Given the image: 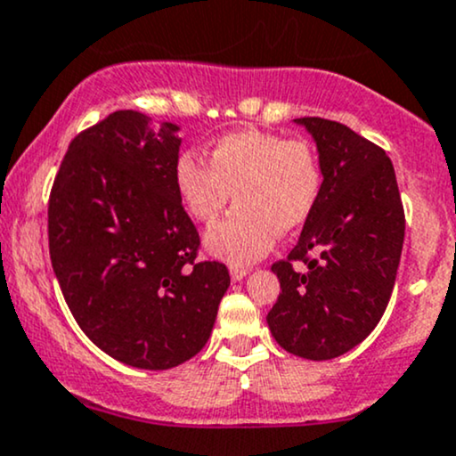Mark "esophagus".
I'll use <instances>...</instances> for the list:
<instances>
[{
  "instance_id": "obj_1",
  "label": "esophagus",
  "mask_w": 456,
  "mask_h": 456,
  "mask_svg": "<svg viewBox=\"0 0 456 456\" xmlns=\"http://www.w3.org/2000/svg\"><path fill=\"white\" fill-rule=\"evenodd\" d=\"M232 281L233 282H238V281H242L246 274H248V268H244V265H232Z\"/></svg>"
}]
</instances>
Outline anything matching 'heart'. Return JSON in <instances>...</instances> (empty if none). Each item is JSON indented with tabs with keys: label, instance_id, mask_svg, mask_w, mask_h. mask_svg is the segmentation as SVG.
I'll return each mask as SVG.
<instances>
[{
	"label": "heart",
	"instance_id": "1",
	"mask_svg": "<svg viewBox=\"0 0 456 456\" xmlns=\"http://www.w3.org/2000/svg\"><path fill=\"white\" fill-rule=\"evenodd\" d=\"M208 160L210 167L192 154L180 156L175 186L199 223H212L233 192L232 214L206 233L208 250L232 264L259 259L276 233L305 227L322 197L323 165L306 139L238 130L218 139Z\"/></svg>",
	"mask_w": 456,
	"mask_h": 456
}]
</instances>
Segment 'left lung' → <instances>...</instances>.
<instances>
[{"instance_id":"1","label":"left lung","mask_w":456,"mask_h":456,"mask_svg":"<svg viewBox=\"0 0 456 456\" xmlns=\"http://www.w3.org/2000/svg\"><path fill=\"white\" fill-rule=\"evenodd\" d=\"M296 122L315 139L323 188L297 244L272 264L281 294L265 319L285 352L332 360L362 343L388 306L405 212L395 167L379 145L332 119ZM296 263L305 268L296 271Z\"/></svg>"}]
</instances>
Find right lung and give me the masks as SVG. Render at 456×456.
Segmentation results:
<instances>
[{
    "instance_id": "add662e5",
    "label": "right lung",
    "mask_w": 456,
    "mask_h": 456,
    "mask_svg": "<svg viewBox=\"0 0 456 456\" xmlns=\"http://www.w3.org/2000/svg\"><path fill=\"white\" fill-rule=\"evenodd\" d=\"M177 126L115 111L78 133L49 197V253L72 317L104 354L165 370L203 349L227 291L175 186Z\"/></svg>"
}]
</instances>
